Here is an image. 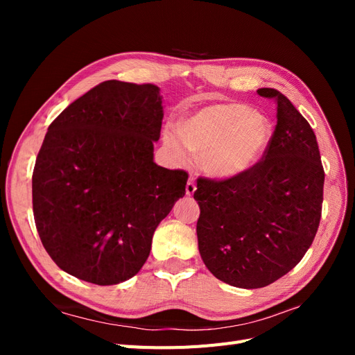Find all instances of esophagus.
I'll return each instance as SVG.
<instances>
[{"mask_svg": "<svg viewBox=\"0 0 355 355\" xmlns=\"http://www.w3.org/2000/svg\"><path fill=\"white\" fill-rule=\"evenodd\" d=\"M187 196H192L196 192V189H197V185H196V182L194 180H188V184H187Z\"/></svg>", "mask_w": 355, "mask_h": 355, "instance_id": "obj_1", "label": "esophagus"}]
</instances>
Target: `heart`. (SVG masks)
I'll list each match as a JSON object with an SVG mask.
<instances>
[{"label":"heart","mask_w":355,"mask_h":355,"mask_svg":"<svg viewBox=\"0 0 355 355\" xmlns=\"http://www.w3.org/2000/svg\"><path fill=\"white\" fill-rule=\"evenodd\" d=\"M272 139L265 116L243 103L209 105L188 115L178 130L164 133L166 145L179 159L188 149L200 155L201 168L214 179H234L252 170Z\"/></svg>","instance_id":"1"}]
</instances>
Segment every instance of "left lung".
I'll return each instance as SVG.
<instances>
[{
    "label": "left lung",
    "instance_id": "obj_1",
    "mask_svg": "<svg viewBox=\"0 0 355 355\" xmlns=\"http://www.w3.org/2000/svg\"><path fill=\"white\" fill-rule=\"evenodd\" d=\"M257 94L277 103L265 155L239 178L197 180L194 192L201 259L220 282L240 288L265 287L293 270L314 241L323 204L314 130L283 93Z\"/></svg>",
    "mask_w": 355,
    "mask_h": 355
}]
</instances>
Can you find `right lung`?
Instances as JSON below:
<instances>
[{"mask_svg": "<svg viewBox=\"0 0 355 355\" xmlns=\"http://www.w3.org/2000/svg\"><path fill=\"white\" fill-rule=\"evenodd\" d=\"M163 116L157 85L110 80L50 124L32 173V209L60 270L99 286L141 271L188 180L187 171L154 163Z\"/></svg>", "mask_w": 355, "mask_h": 355, "instance_id": "obj_1", "label": "right lung"}]
</instances>
